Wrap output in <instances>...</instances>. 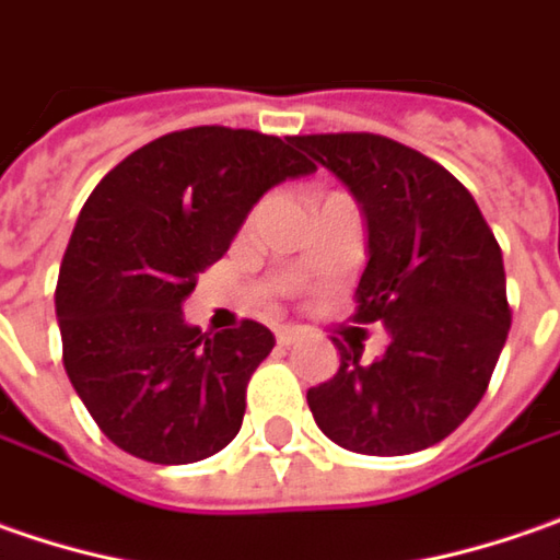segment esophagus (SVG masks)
Returning a JSON list of instances; mask_svg holds the SVG:
<instances>
[{
    "label": "esophagus",
    "instance_id": "esophagus-1",
    "mask_svg": "<svg viewBox=\"0 0 560 560\" xmlns=\"http://www.w3.org/2000/svg\"><path fill=\"white\" fill-rule=\"evenodd\" d=\"M304 338V328L301 326H279L276 328V341H279L281 348H288V345H294V341H301Z\"/></svg>",
    "mask_w": 560,
    "mask_h": 560
}]
</instances>
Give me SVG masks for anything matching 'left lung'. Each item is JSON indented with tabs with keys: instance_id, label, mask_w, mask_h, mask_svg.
I'll return each mask as SVG.
<instances>
[{
	"instance_id": "8db88e82",
	"label": "left lung",
	"mask_w": 560,
	"mask_h": 560,
	"mask_svg": "<svg viewBox=\"0 0 560 560\" xmlns=\"http://www.w3.org/2000/svg\"><path fill=\"white\" fill-rule=\"evenodd\" d=\"M351 190L366 222L357 323H382L388 348L363 363L341 345L338 373L310 388L316 425L357 454H413L464 423L499 363L511 310L504 262L470 190L439 162L378 135L294 137Z\"/></svg>"
}]
</instances>
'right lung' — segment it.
<instances>
[{
    "label": "right lung",
    "instance_id": "right-lung-1",
    "mask_svg": "<svg viewBox=\"0 0 560 560\" xmlns=\"http://www.w3.org/2000/svg\"><path fill=\"white\" fill-rule=\"evenodd\" d=\"M294 137L187 128L140 147L93 187L61 259V360L96 425L150 464H194L241 429L247 382L276 338L244 319L184 323L197 276L266 190L313 175Z\"/></svg>",
    "mask_w": 560,
    "mask_h": 560
}]
</instances>
